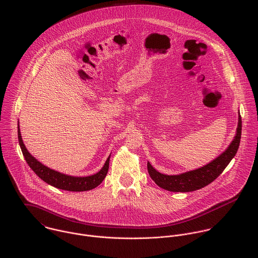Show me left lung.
<instances>
[{
  "label": "left lung",
  "mask_w": 258,
  "mask_h": 258,
  "mask_svg": "<svg viewBox=\"0 0 258 258\" xmlns=\"http://www.w3.org/2000/svg\"><path fill=\"white\" fill-rule=\"evenodd\" d=\"M241 116L238 114V125L234 140L224 153L205 166L177 175H166L155 170L152 164L148 162L150 176L159 187L168 191L188 192L205 187L207 184L211 183L216 177H218V175L224 170L230 160L236 155L241 139Z\"/></svg>",
  "instance_id": "8db88e82"
}]
</instances>
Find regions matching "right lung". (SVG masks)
<instances>
[{"label": "right lung", "instance_id": "right-lung-1", "mask_svg": "<svg viewBox=\"0 0 258 258\" xmlns=\"http://www.w3.org/2000/svg\"><path fill=\"white\" fill-rule=\"evenodd\" d=\"M19 125V124H18ZM20 126H18V139H19V144L22 150L23 155L29 164V166L35 171V173L43 179L45 182L48 184H51L52 186H54L59 189L63 190H69V191H87L91 190L95 187H97L99 184L102 183L106 173L108 170V163H109V157H107L103 168L90 176H71L67 175L63 173H60L58 171H55L53 169L49 168L48 166L44 165L41 163L39 160H37L33 155H31L28 150L26 149L21 132H20Z\"/></svg>", "mask_w": 258, "mask_h": 258}]
</instances>
